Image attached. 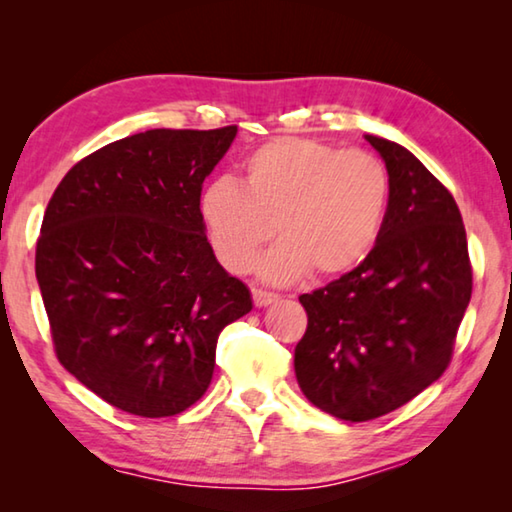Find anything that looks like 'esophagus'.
<instances>
[{
	"instance_id": "34e87169",
	"label": "esophagus",
	"mask_w": 512,
	"mask_h": 512,
	"mask_svg": "<svg viewBox=\"0 0 512 512\" xmlns=\"http://www.w3.org/2000/svg\"><path fill=\"white\" fill-rule=\"evenodd\" d=\"M275 300H277L275 293L262 291V289H253V302H255V307H268V305H273Z\"/></svg>"
}]
</instances>
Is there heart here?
<instances>
[{
	"label": "heart",
	"mask_w": 512,
	"mask_h": 512,
	"mask_svg": "<svg viewBox=\"0 0 512 512\" xmlns=\"http://www.w3.org/2000/svg\"><path fill=\"white\" fill-rule=\"evenodd\" d=\"M391 178L384 162L307 137H277L244 160L241 185L216 178L201 194V219L219 262L232 273L257 262V275L289 284L357 268L384 228Z\"/></svg>",
	"instance_id": "b5f03b06"
}]
</instances>
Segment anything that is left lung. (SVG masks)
<instances>
[{
	"label": "left lung",
	"instance_id": "8db88e82",
	"mask_svg": "<svg viewBox=\"0 0 512 512\" xmlns=\"http://www.w3.org/2000/svg\"><path fill=\"white\" fill-rule=\"evenodd\" d=\"M363 137L391 178L384 228L354 271L302 293L309 323L293 359L307 400L348 422L400 409L443 375L472 296L454 196L409 149Z\"/></svg>",
	"mask_w": 512,
	"mask_h": 512
}]
</instances>
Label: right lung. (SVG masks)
<instances>
[{"label": "right lung", "instance_id": "add662e5", "mask_svg": "<svg viewBox=\"0 0 512 512\" xmlns=\"http://www.w3.org/2000/svg\"><path fill=\"white\" fill-rule=\"evenodd\" d=\"M235 137L237 126L124 137L74 164L47 205L36 277L56 354L121 411L167 418L201 400L219 334L253 309L198 205Z\"/></svg>", "mask_w": 512, "mask_h": 512}]
</instances>
